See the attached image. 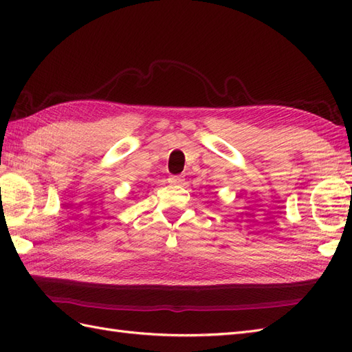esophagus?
Instances as JSON below:
<instances>
[{
	"label": "esophagus",
	"mask_w": 352,
	"mask_h": 352,
	"mask_svg": "<svg viewBox=\"0 0 352 352\" xmlns=\"http://www.w3.org/2000/svg\"><path fill=\"white\" fill-rule=\"evenodd\" d=\"M168 182L172 185H184L185 184V179L182 176H170L168 177Z\"/></svg>",
	"instance_id": "34e87169"
}]
</instances>
